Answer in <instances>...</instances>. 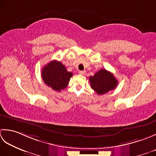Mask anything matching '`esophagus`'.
<instances>
[{
    "mask_svg": "<svg viewBox=\"0 0 156 156\" xmlns=\"http://www.w3.org/2000/svg\"><path fill=\"white\" fill-rule=\"evenodd\" d=\"M79 73L81 75H85V74H86V71H80L79 72Z\"/></svg>",
    "mask_w": 156,
    "mask_h": 156,
    "instance_id": "34e87169",
    "label": "esophagus"
}]
</instances>
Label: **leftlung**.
I'll list each match as a JSON object with an SVG mask.
<instances>
[{
    "label": "left lung",
    "instance_id": "1",
    "mask_svg": "<svg viewBox=\"0 0 156 156\" xmlns=\"http://www.w3.org/2000/svg\"><path fill=\"white\" fill-rule=\"evenodd\" d=\"M91 87L98 95H103L115 89L118 81L112 73L106 69H100L94 76L90 77Z\"/></svg>",
    "mask_w": 156,
    "mask_h": 156
}]
</instances>
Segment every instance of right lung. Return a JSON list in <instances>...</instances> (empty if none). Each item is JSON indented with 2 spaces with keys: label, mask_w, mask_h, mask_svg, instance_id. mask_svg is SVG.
I'll list each match as a JSON object with an SVG mask.
<instances>
[{
  "label": "right lung",
  "mask_w": 156,
  "mask_h": 156,
  "mask_svg": "<svg viewBox=\"0 0 156 156\" xmlns=\"http://www.w3.org/2000/svg\"><path fill=\"white\" fill-rule=\"evenodd\" d=\"M73 73L67 71L65 65L57 60H52L44 66L42 77L44 82L52 90L60 91L69 84Z\"/></svg>",
  "instance_id": "obj_1"
}]
</instances>
